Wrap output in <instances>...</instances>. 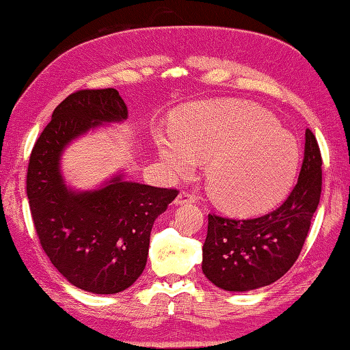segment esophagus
<instances>
[{
    "mask_svg": "<svg viewBox=\"0 0 350 350\" xmlns=\"http://www.w3.org/2000/svg\"><path fill=\"white\" fill-rule=\"evenodd\" d=\"M196 201V196L190 192H186V190H183L180 192V195L176 196L175 204L176 206H181V204H187V202H195Z\"/></svg>",
    "mask_w": 350,
    "mask_h": 350,
    "instance_id": "1",
    "label": "esophagus"
}]
</instances>
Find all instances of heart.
Wrapping results in <instances>:
<instances>
[{
	"label": "heart",
	"instance_id": "1",
	"mask_svg": "<svg viewBox=\"0 0 350 350\" xmlns=\"http://www.w3.org/2000/svg\"><path fill=\"white\" fill-rule=\"evenodd\" d=\"M174 128L155 135L169 172L187 176L207 161V192L227 212H262L291 190L299 143L265 109L234 100L195 102L178 111Z\"/></svg>",
	"mask_w": 350,
	"mask_h": 350
}]
</instances>
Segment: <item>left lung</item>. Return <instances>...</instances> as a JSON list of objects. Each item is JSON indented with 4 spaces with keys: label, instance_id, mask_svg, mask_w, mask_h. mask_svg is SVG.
<instances>
[{
    "label": "left lung",
    "instance_id": "left-lung-1",
    "mask_svg": "<svg viewBox=\"0 0 350 350\" xmlns=\"http://www.w3.org/2000/svg\"><path fill=\"white\" fill-rule=\"evenodd\" d=\"M293 192L273 212L250 219L208 215L202 273L226 291L271 285L294 265L321 195V154L311 129Z\"/></svg>",
    "mask_w": 350,
    "mask_h": 350
}]
</instances>
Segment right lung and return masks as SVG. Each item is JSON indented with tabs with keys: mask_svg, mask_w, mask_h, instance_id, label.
Instances as JSON below:
<instances>
[{
	"mask_svg": "<svg viewBox=\"0 0 350 350\" xmlns=\"http://www.w3.org/2000/svg\"><path fill=\"white\" fill-rule=\"evenodd\" d=\"M126 118L117 90L76 91L53 111L30 154L27 198L39 242L71 285L94 294L124 291L140 278L154 221L178 195L123 175L88 192L65 186L61 155L67 144L98 124Z\"/></svg>",
	"mask_w": 350,
	"mask_h": 350,
	"instance_id": "obj_1",
	"label": "right lung"
}]
</instances>
